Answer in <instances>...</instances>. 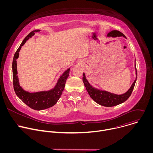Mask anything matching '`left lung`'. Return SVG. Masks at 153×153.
<instances>
[{
  "mask_svg": "<svg viewBox=\"0 0 153 153\" xmlns=\"http://www.w3.org/2000/svg\"><path fill=\"white\" fill-rule=\"evenodd\" d=\"M107 36L108 37H120V36H123L125 37V36L122 33L117 30L111 31V32H110L108 34ZM136 74H137L136 67ZM82 79L87 91H88L90 96L92 98L93 100H94L96 103H97L100 105L107 106V107H110V106H114L119 104H120L124 102L125 101H126L129 97V96L132 93V91L135 86V83L137 80V76L136 78V80L132 84L131 86L130 87L129 90L126 93L121 95L113 94L110 92L97 90L93 88V87L91 85H90V84L88 83V80L86 79L84 73H83V77Z\"/></svg>",
  "mask_w": 153,
  "mask_h": 153,
  "instance_id": "1",
  "label": "left lung"
}]
</instances>
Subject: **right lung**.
Here are the masks:
<instances>
[{"mask_svg":"<svg viewBox=\"0 0 153 153\" xmlns=\"http://www.w3.org/2000/svg\"><path fill=\"white\" fill-rule=\"evenodd\" d=\"M38 31H40V30H36L31 31L22 42L20 47L18 48L14 54L12 64V68L13 87L16 95L22 101L29 107L33 109V110L39 111L50 108L57 103V100L59 99L60 96L62 95V91H63L65 83H66V80L69 76L70 68L64 72V73L58 80L56 86L50 91L30 93L25 91L22 88V87L19 85V79L17 75V70L16 59L19 57V53L22 46H23L25 44L27 40H28L30 37L34 35L35 32Z\"/></svg>","mask_w":153,"mask_h":153,"instance_id":"right-lung-1","label":"right lung"}]
</instances>
